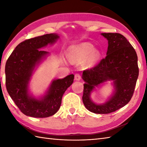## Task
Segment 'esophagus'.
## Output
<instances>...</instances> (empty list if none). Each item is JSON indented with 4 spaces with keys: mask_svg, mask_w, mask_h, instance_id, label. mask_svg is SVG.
<instances>
[{
    "mask_svg": "<svg viewBox=\"0 0 147 147\" xmlns=\"http://www.w3.org/2000/svg\"><path fill=\"white\" fill-rule=\"evenodd\" d=\"M74 78H75V80H77V81H79V80H80V79H81V76H80V74L79 73H76V74H75V75H74Z\"/></svg>",
    "mask_w": 147,
    "mask_h": 147,
    "instance_id": "obj_1",
    "label": "esophagus"
}]
</instances>
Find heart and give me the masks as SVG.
Wrapping results in <instances>:
<instances>
[{"instance_id": "obj_1", "label": "heart", "mask_w": 147, "mask_h": 147, "mask_svg": "<svg viewBox=\"0 0 147 147\" xmlns=\"http://www.w3.org/2000/svg\"><path fill=\"white\" fill-rule=\"evenodd\" d=\"M90 57L91 62H95L99 57V53L94 51V47L89 43L71 46L68 50V58L71 61L79 62Z\"/></svg>"}]
</instances>
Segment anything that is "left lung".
<instances>
[{
	"instance_id": "obj_1",
	"label": "left lung",
	"mask_w": 147,
	"mask_h": 147,
	"mask_svg": "<svg viewBox=\"0 0 147 147\" xmlns=\"http://www.w3.org/2000/svg\"><path fill=\"white\" fill-rule=\"evenodd\" d=\"M108 40L107 55L99 63L83 72V104L95 114H109L124 107L131 99L139 74L138 57L135 49L120 33H102ZM108 80H113L115 92L104 105H98L90 99V93Z\"/></svg>"
}]
</instances>
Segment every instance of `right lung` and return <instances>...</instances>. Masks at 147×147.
<instances>
[{
    "instance_id": "right-lung-1",
    "label": "right lung",
    "mask_w": 147,
    "mask_h": 147,
    "mask_svg": "<svg viewBox=\"0 0 147 147\" xmlns=\"http://www.w3.org/2000/svg\"><path fill=\"white\" fill-rule=\"evenodd\" d=\"M57 34L46 35L21 42L11 53L5 64V85L7 92L21 112L30 117H47L61 107L62 95L73 83L74 74L54 80L42 99L29 96L28 82L35 65L48 54L40 50L59 38Z\"/></svg>"
}]
</instances>
